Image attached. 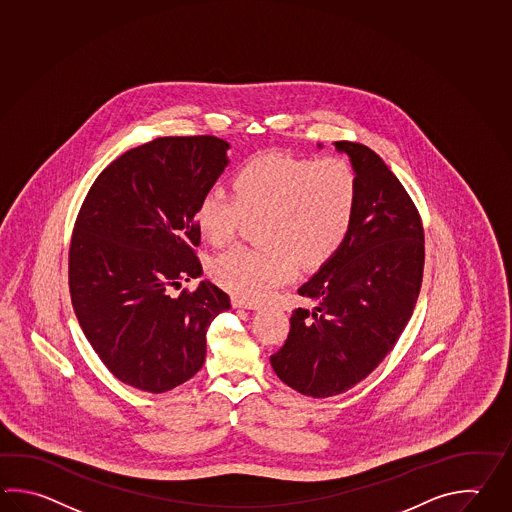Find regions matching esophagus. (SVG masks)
<instances>
[{"mask_svg":"<svg viewBox=\"0 0 512 512\" xmlns=\"http://www.w3.org/2000/svg\"><path fill=\"white\" fill-rule=\"evenodd\" d=\"M231 304L235 306V308H246V310H257L259 308V303H253V301H246V299H242V297H231Z\"/></svg>","mask_w":512,"mask_h":512,"instance_id":"1","label":"esophagus"}]
</instances>
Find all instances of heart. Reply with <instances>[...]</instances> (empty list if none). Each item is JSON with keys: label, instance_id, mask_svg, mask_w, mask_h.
<instances>
[{"label": "heart", "instance_id": "obj_1", "mask_svg": "<svg viewBox=\"0 0 512 512\" xmlns=\"http://www.w3.org/2000/svg\"><path fill=\"white\" fill-rule=\"evenodd\" d=\"M357 208L354 167L337 157L268 151L231 177V195L211 189L197 206V226L213 246L228 244L244 220L259 219L262 248L237 246L211 264L215 281L246 299H262L301 268L321 266L345 244Z\"/></svg>", "mask_w": 512, "mask_h": 512}]
</instances>
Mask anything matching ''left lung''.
Returning a JSON list of instances; mask_svg holds the SVG:
<instances>
[{
    "label": "left lung",
    "mask_w": 512,
    "mask_h": 512,
    "mask_svg": "<svg viewBox=\"0 0 512 512\" xmlns=\"http://www.w3.org/2000/svg\"><path fill=\"white\" fill-rule=\"evenodd\" d=\"M357 177L354 224L341 250L304 282L284 345L270 357L282 383L310 397L343 394L394 348L418 301L425 231L407 189L370 147L334 142Z\"/></svg>",
    "instance_id": "obj_1"
}]
</instances>
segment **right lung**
I'll return each instance as SVG.
<instances>
[{
	"instance_id": "add662e5",
	"label": "right lung",
	"mask_w": 512,
	"mask_h": 512,
	"mask_svg": "<svg viewBox=\"0 0 512 512\" xmlns=\"http://www.w3.org/2000/svg\"><path fill=\"white\" fill-rule=\"evenodd\" d=\"M230 144L211 135L162 136L105 167L74 222L69 290L87 341L109 372L162 394L206 359L211 321L230 310L202 264L197 206L228 166Z\"/></svg>"
}]
</instances>
